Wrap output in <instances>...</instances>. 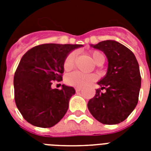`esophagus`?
<instances>
[{"mask_svg": "<svg viewBox=\"0 0 151 151\" xmlns=\"http://www.w3.org/2000/svg\"><path fill=\"white\" fill-rule=\"evenodd\" d=\"M75 90H76V92H80L81 90V88H75Z\"/></svg>", "mask_w": 151, "mask_h": 151, "instance_id": "1", "label": "esophagus"}]
</instances>
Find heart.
<instances>
[{"mask_svg":"<svg viewBox=\"0 0 151 151\" xmlns=\"http://www.w3.org/2000/svg\"><path fill=\"white\" fill-rule=\"evenodd\" d=\"M92 60L95 63L98 64L102 60H104V55L102 52L99 51H93L90 53ZM76 54L75 52H71L66 57L64 60L63 67L65 70H70L75 65ZM96 79V77L94 74H84L80 72H72L66 76L65 82L66 85L76 88H82L86 86L89 83L94 81Z\"/></svg>","mask_w":151,"mask_h":151,"instance_id":"1","label":"heart"}]
</instances>
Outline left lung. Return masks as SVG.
<instances>
[{"instance_id":"obj_1","label":"left lung","mask_w":151,"mask_h":151,"mask_svg":"<svg viewBox=\"0 0 151 151\" xmlns=\"http://www.w3.org/2000/svg\"><path fill=\"white\" fill-rule=\"evenodd\" d=\"M91 47L103 52L107 58L106 75L97 84L95 96L88 103L93 117L105 124H116L126 119L136 108L141 87L139 66L130 49L114 40L101 41Z\"/></svg>"}]
</instances>
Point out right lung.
<instances>
[{
	"label": "right lung",
	"mask_w": 151,
	"mask_h": 151,
	"mask_svg": "<svg viewBox=\"0 0 151 151\" xmlns=\"http://www.w3.org/2000/svg\"><path fill=\"white\" fill-rule=\"evenodd\" d=\"M82 45L45 44L22 57L14 76L16 106L29 124L41 128L56 124L66 114L73 87L52 88L53 81L63 80V63L69 53Z\"/></svg>",
	"instance_id": "obj_1"
}]
</instances>
